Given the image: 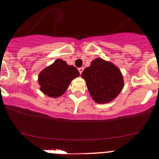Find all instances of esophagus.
Instances as JSON below:
<instances>
[{"instance_id":"esophagus-1","label":"esophagus","mask_w":159,"mask_h":159,"mask_svg":"<svg viewBox=\"0 0 159 159\" xmlns=\"http://www.w3.org/2000/svg\"><path fill=\"white\" fill-rule=\"evenodd\" d=\"M83 70H84V68H78V71H79L80 75H81V73L83 72Z\"/></svg>"}]
</instances>
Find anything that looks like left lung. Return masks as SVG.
<instances>
[{
  "instance_id": "obj_1",
  "label": "left lung",
  "mask_w": 159,
  "mask_h": 159,
  "mask_svg": "<svg viewBox=\"0 0 159 159\" xmlns=\"http://www.w3.org/2000/svg\"><path fill=\"white\" fill-rule=\"evenodd\" d=\"M91 98L97 103H107L118 95L123 89V78L119 69L102 58L92 61L91 66L83 70Z\"/></svg>"
}]
</instances>
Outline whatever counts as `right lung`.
Returning <instances> with one entry per match:
<instances>
[{
	"instance_id": "add662e5",
	"label": "right lung",
	"mask_w": 159,
	"mask_h": 159,
	"mask_svg": "<svg viewBox=\"0 0 159 159\" xmlns=\"http://www.w3.org/2000/svg\"><path fill=\"white\" fill-rule=\"evenodd\" d=\"M79 76L75 67L57 59L51 65L44 68L38 76L41 91L51 98H57L65 92L74 78Z\"/></svg>"
}]
</instances>
